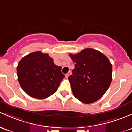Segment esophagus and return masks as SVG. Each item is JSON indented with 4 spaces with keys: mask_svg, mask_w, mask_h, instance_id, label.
Returning a JSON list of instances; mask_svg holds the SVG:
<instances>
[{
    "mask_svg": "<svg viewBox=\"0 0 132 132\" xmlns=\"http://www.w3.org/2000/svg\"><path fill=\"white\" fill-rule=\"evenodd\" d=\"M71 75V72L69 71L68 73L67 74H66V75H65V76H66V78H68L69 77V75Z\"/></svg>",
    "mask_w": 132,
    "mask_h": 132,
    "instance_id": "obj_1",
    "label": "esophagus"
}]
</instances>
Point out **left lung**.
Segmentation results:
<instances>
[{"mask_svg":"<svg viewBox=\"0 0 132 132\" xmlns=\"http://www.w3.org/2000/svg\"><path fill=\"white\" fill-rule=\"evenodd\" d=\"M69 56L76 63L73 75L68 77L74 96L86 104L100 99L112 80V65L109 59L92 48Z\"/></svg>","mask_w":132,"mask_h":132,"instance_id":"8db88e82","label":"left lung"}]
</instances>
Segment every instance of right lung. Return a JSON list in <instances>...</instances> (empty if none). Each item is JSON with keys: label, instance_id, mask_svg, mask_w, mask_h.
<instances>
[{"label": "right lung", "instance_id": "add662e5", "mask_svg": "<svg viewBox=\"0 0 132 132\" xmlns=\"http://www.w3.org/2000/svg\"><path fill=\"white\" fill-rule=\"evenodd\" d=\"M17 74L23 90L37 99L53 95L64 78L61 67L55 64L48 54L40 51L22 57L17 67Z\"/></svg>", "mask_w": 132, "mask_h": 132}]
</instances>
